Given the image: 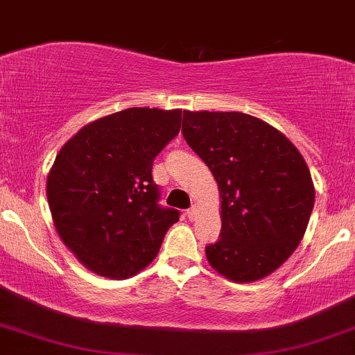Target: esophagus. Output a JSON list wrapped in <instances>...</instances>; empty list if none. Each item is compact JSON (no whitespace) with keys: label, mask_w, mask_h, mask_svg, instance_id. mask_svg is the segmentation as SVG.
I'll return each instance as SVG.
<instances>
[{"label":"esophagus","mask_w":355,"mask_h":355,"mask_svg":"<svg viewBox=\"0 0 355 355\" xmlns=\"http://www.w3.org/2000/svg\"><path fill=\"white\" fill-rule=\"evenodd\" d=\"M196 216H197V206H192L187 211V218L189 219H193V218H196Z\"/></svg>","instance_id":"34e87169"}]
</instances>
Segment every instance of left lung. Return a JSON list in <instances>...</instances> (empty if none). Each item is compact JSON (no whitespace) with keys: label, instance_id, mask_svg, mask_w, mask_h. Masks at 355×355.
Returning a JSON list of instances; mask_svg holds the SVG:
<instances>
[{"label":"left lung","instance_id":"8db88e82","mask_svg":"<svg viewBox=\"0 0 355 355\" xmlns=\"http://www.w3.org/2000/svg\"><path fill=\"white\" fill-rule=\"evenodd\" d=\"M182 134L221 197V238L206 246L209 266L240 284L270 275L303 240L315 204L301 153L281 130L243 112L184 110Z\"/></svg>","mask_w":355,"mask_h":355}]
</instances>
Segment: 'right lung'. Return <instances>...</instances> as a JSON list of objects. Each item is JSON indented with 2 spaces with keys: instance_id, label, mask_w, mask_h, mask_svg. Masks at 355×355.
I'll use <instances>...</instances> for the list:
<instances>
[{
  "instance_id": "add662e5",
  "label": "right lung",
  "mask_w": 355,
  "mask_h": 355,
  "mask_svg": "<svg viewBox=\"0 0 355 355\" xmlns=\"http://www.w3.org/2000/svg\"><path fill=\"white\" fill-rule=\"evenodd\" d=\"M180 122V109L132 107L83 125L59 149L46 189L52 221L88 270L128 279L158 255L180 212L158 206L151 168Z\"/></svg>"
}]
</instances>
